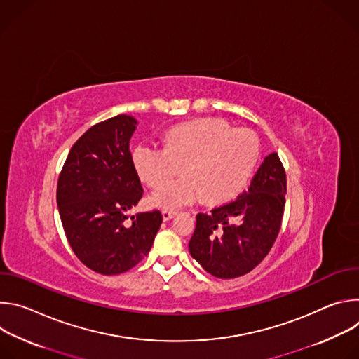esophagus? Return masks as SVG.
<instances>
[{"mask_svg":"<svg viewBox=\"0 0 359 359\" xmlns=\"http://www.w3.org/2000/svg\"><path fill=\"white\" fill-rule=\"evenodd\" d=\"M162 215H163V220H165V222H168V220L173 219V217L177 215V212H172V210H163V212H162Z\"/></svg>","mask_w":359,"mask_h":359,"instance_id":"1","label":"esophagus"}]
</instances>
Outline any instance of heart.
<instances>
[{
    "label": "heart",
    "instance_id": "b5f03b06",
    "mask_svg": "<svg viewBox=\"0 0 359 359\" xmlns=\"http://www.w3.org/2000/svg\"><path fill=\"white\" fill-rule=\"evenodd\" d=\"M260 159V140L248 129H236L220 118H206L172 129L165 147L142 143L133 150V165L150 187H161L184 166L185 177L153 193L150 201L177 209L201 194L209 203L240 194Z\"/></svg>",
    "mask_w": 359,
    "mask_h": 359
}]
</instances>
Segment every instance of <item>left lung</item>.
Here are the masks:
<instances>
[{"label":"left lung","instance_id":"8db88e82","mask_svg":"<svg viewBox=\"0 0 359 359\" xmlns=\"http://www.w3.org/2000/svg\"><path fill=\"white\" fill-rule=\"evenodd\" d=\"M285 193V170L274 151L236 200L196 216L189 241L191 257L217 278L250 273L264 260L278 236Z\"/></svg>","mask_w":359,"mask_h":359}]
</instances>
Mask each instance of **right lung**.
Masks as SVG:
<instances>
[{
	"mask_svg": "<svg viewBox=\"0 0 359 359\" xmlns=\"http://www.w3.org/2000/svg\"><path fill=\"white\" fill-rule=\"evenodd\" d=\"M136 119L118 115L88 129L72 146L57 186L62 227L76 257L95 273L115 276L149 254L163 222L159 210L130 217L143 196L129 142Z\"/></svg>",
	"mask_w": 359,
	"mask_h": 359,
	"instance_id": "right-lung-1",
	"label": "right lung"
}]
</instances>
